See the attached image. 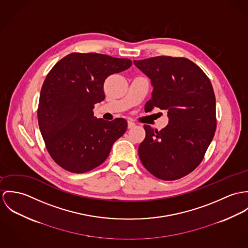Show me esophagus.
<instances>
[{"label": "esophagus", "instance_id": "34e87169", "mask_svg": "<svg viewBox=\"0 0 248 248\" xmlns=\"http://www.w3.org/2000/svg\"><path fill=\"white\" fill-rule=\"evenodd\" d=\"M136 124H135V123L134 122H132V121H128V123H127V126H128V128H132V127H134Z\"/></svg>", "mask_w": 248, "mask_h": 248}]
</instances>
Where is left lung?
<instances>
[{"label": "left lung", "mask_w": 248, "mask_h": 248, "mask_svg": "<svg viewBox=\"0 0 248 248\" xmlns=\"http://www.w3.org/2000/svg\"><path fill=\"white\" fill-rule=\"evenodd\" d=\"M154 87L144 110H167L168 124L158 131L144 124L145 138L138 152L156 178L181 179L201 164L214 137L216 98L206 74L183 57L158 56L134 61Z\"/></svg>", "instance_id": "8db88e82"}]
</instances>
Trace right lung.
Wrapping results in <instances>:
<instances>
[{"mask_svg":"<svg viewBox=\"0 0 248 248\" xmlns=\"http://www.w3.org/2000/svg\"><path fill=\"white\" fill-rule=\"evenodd\" d=\"M131 64L129 59L74 52L48 72L41 89L38 123L57 165L85 173L107 160L113 143L126 131L127 122L95 118L94 105L105 100L106 79Z\"/></svg>","mask_w":248,"mask_h":248,"instance_id":"1","label":"right lung"}]
</instances>
